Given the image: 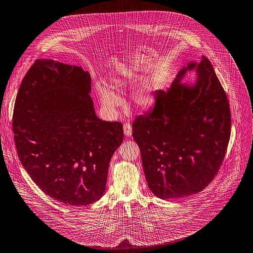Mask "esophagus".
Wrapping results in <instances>:
<instances>
[{
	"mask_svg": "<svg viewBox=\"0 0 253 253\" xmlns=\"http://www.w3.org/2000/svg\"><path fill=\"white\" fill-rule=\"evenodd\" d=\"M123 131H124V134H125L126 137H131V135H132V127H131V125L129 123L124 124Z\"/></svg>",
	"mask_w": 253,
	"mask_h": 253,
	"instance_id": "34e87169",
	"label": "esophagus"
}]
</instances>
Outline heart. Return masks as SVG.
<instances>
[{"label":"heart","mask_w":253,"mask_h":253,"mask_svg":"<svg viewBox=\"0 0 253 253\" xmlns=\"http://www.w3.org/2000/svg\"><path fill=\"white\" fill-rule=\"evenodd\" d=\"M112 82L116 87L122 86L126 84V80L123 77H114ZM96 91L104 111L107 114L114 115L122 104L121 97L112 88L102 83L96 84ZM132 100L134 104L141 109L151 107L156 101L153 84L151 82H144L136 86L132 92Z\"/></svg>","instance_id":"b5f03b06"}]
</instances>
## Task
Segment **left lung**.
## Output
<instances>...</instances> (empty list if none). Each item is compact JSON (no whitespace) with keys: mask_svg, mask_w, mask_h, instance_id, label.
I'll return each instance as SVG.
<instances>
[{"mask_svg":"<svg viewBox=\"0 0 253 253\" xmlns=\"http://www.w3.org/2000/svg\"><path fill=\"white\" fill-rule=\"evenodd\" d=\"M197 71L194 84L181 83ZM154 108L133 123L145 176L159 198L185 197L202 191L224 161L231 136L227 94L211 62L182 68L167 90H156Z\"/></svg>","mask_w":253,"mask_h":253,"instance_id":"8db88e82","label":"left lung"}]
</instances>
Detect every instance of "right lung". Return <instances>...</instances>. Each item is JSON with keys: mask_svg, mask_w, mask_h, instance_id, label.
I'll list each match as a JSON object with an SVG mask.
<instances>
[{"mask_svg": "<svg viewBox=\"0 0 253 253\" xmlns=\"http://www.w3.org/2000/svg\"><path fill=\"white\" fill-rule=\"evenodd\" d=\"M90 82L82 67L38 59L20 84L12 114L21 165L45 194L71 206L103 196L111 157L123 142L122 123L96 116Z\"/></svg>", "mask_w": 253, "mask_h": 253, "instance_id": "obj_1", "label": "right lung"}]
</instances>
